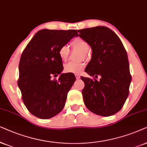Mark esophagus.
Returning a JSON list of instances; mask_svg holds the SVG:
<instances>
[{
	"label": "esophagus",
	"instance_id": "obj_1",
	"mask_svg": "<svg viewBox=\"0 0 147 147\" xmlns=\"http://www.w3.org/2000/svg\"><path fill=\"white\" fill-rule=\"evenodd\" d=\"M75 77H76V79H80V75H75Z\"/></svg>",
	"mask_w": 147,
	"mask_h": 147
}]
</instances>
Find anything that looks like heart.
Masks as SVG:
<instances>
[{
  "label": "heart",
  "instance_id": "heart-1",
  "mask_svg": "<svg viewBox=\"0 0 147 147\" xmlns=\"http://www.w3.org/2000/svg\"><path fill=\"white\" fill-rule=\"evenodd\" d=\"M70 46L73 50L80 51L78 56L79 59H88L89 58V45L87 41L84 39L75 38L70 42ZM70 54V49L67 45H62L58 49V55L63 61H66L68 59ZM85 67V62L83 60H80L78 62H70L64 65V70L66 72L69 73L79 74L83 71Z\"/></svg>",
  "mask_w": 147,
  "mask_h": 147
}]
</instances>
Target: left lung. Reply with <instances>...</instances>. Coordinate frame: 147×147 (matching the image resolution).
I'll use <instances>...</instances> for the list:
<instances>
[{
	"mask_svg": "<svg viewBox=\"0 0 147 147\" xmlns=\"http://www.w3.org/2000/svg\"><path fill=\"white\" fill-rule=\"evenodd\" d=\"M79 37L92 49L91 59L85 71L97 81L81 77L82 91L87 109L101 116H110L122 109L132 80L128 55L120 39L112 30L97 26L78 30Z\"/></svg>",
	"mask_w": 147,
	"mask_h": 147,
	"instance_id": "8db88e82",
	"label": "left lung"
}]
</instances>
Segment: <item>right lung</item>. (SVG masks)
<instances>
[{
    "label": "right lung",
    "instance_id": "add662e5",
    "mask_svg": "<svg viewBox=\"0 0 147 147\" xmlns=\"http://www.w3.org/2000/svg\"><path fill=\"white\" fill-rule=\"evenodd\" d=\"M77 30L38 31L21 54L18 86L29 112L40 119L55 116L64 108L67 94L75 77L62 73V61L58 49L74 37ZM60 74L58 80L53 79Z\"/></svg>",
    "mask_w": 147,
    "mask_h": 147
}]
</instances>
